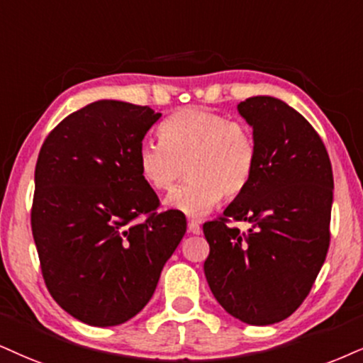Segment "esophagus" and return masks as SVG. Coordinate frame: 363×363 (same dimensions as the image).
<instances>
[{"mask_svg":"<svg viewBox=\"0 0 363 363\" xmlns=\"http://www.w3.org/2000/svg\"><path fill=\"white\" fill-rule=\"evenodd\" d=\"M189 232H191V234H195V235H199V234H202V227H200L199 222L190 220L189 222Z\"/></svg>","mask_w":363,"mask_h":363,"instance_id":"obj_1","label":"esophagus"}]
</instances>
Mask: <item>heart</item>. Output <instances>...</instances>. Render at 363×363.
I'll list each match as a JSON object with an SVG mask.
<instances>
[{
	"label": "heart",
	"instance_id": "obj_1",
	"mask_svg": "<svg viewBox=\"0 0 363 363\" xmlns=\"http://www.w3.org/2000/svg\"><path fill=\"white\" fill-rule=\"evenodd\" d=\"M160 140L138 147L136 164L143 182L155 191L173 190L167 207L189 217H202L225 199L247 189L257 161V146L247 124L203 107H183L160 126Z\"/></svg>",
	"mask_w": 363,
	"mask_h": 363
}]
</instances>
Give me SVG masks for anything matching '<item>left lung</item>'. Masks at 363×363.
Masks as SVG:
<instances>
[{"label": "left lung", "instance_id": "8db88e82", "mask_svg": "<svg viewBox=\"0 0 363 363\" xmlns=\"http://www.w3.org/2000/svg\"><path fill=\"white\" fill-rule=\"evenodd\" d=\"M237 111L252 128V180L223 217L203 223V264L213 296L234 318L272 325L298 310L330 245L333 172L326 147L298 111L271 96L249 97ZM230 220L251 223L247 233Z\"/></svg>", "mask_w": 363, "mask_h": 363}]
</instances>
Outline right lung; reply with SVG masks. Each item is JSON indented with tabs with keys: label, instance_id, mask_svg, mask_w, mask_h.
Masks as SVG:
<instances>
[{
	"label": "right lung",
	"instance_id": "add662e5",
	"mask_svg": "<svg viewBox=\"0 0 363 363\" xmlns=\"http://www.w3.org/2000/svg\"><path fill=\"white\" fill-rule=\"evenodd\" d=\"M160 118L147 106L96 101L67 116L40 150L31 232L52 298L82 323L138 315L186 232L182 212H158L136 164Z\"/></svg>",
	"mask_w": 363,
	"mask_h": 363
}]
</instances>
